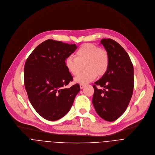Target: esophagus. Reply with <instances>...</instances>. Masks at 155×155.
<instances>
[{
    "instance_id": "34e87169",
    "label": "esophagus",
    "mask_w": 155,
    "mask_h": 155,
    "mask_svg": "<svg viewBox=\"0 0 155 155\" xmlns=\"http://www.w3.org/2000/svg\"><path fill=\"white\" fill-rule=\"evenodd\" d=\"M80 89H81V90H82L83 88L85 86V85H84V84H80Z\"/></svg>"
}]
</instances>
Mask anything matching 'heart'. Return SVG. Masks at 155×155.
Masks as SVG:
<instances>
[{
	"mask_svg": "<svg viewBox=\"0 0 155 155\" xmlns=\"http://www.w3.org/2000/svg\"><path fill=\"white\" fill-rule=\"evenodd\" d=\"M65 59L66 69L73 75H77L80 71V64H85L84 73L78 74L74 79L76 83L86 84L93 81L97 76L104 75L109 67L110 59L107 51L91 43L81 45L74 54Z\"/></svg>",
	"mask_w": 155,
	"mask_h": 155,
	"instance_id": "b5f03b06",
	"label": "heart"
}]
</instances>
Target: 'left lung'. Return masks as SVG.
I'll use <instances>...</instances> for the list:
<instances>
[{
	"mask_svg": "<svg viewBox=\"0 0 155 155\" xmlns=\"http://www.w3.org/2000/svg\"><path fill=\"white\" fill-rule=\"evenodd\" d=\"M107 51L110 63L107 72L94 83L93 104L104 120L114 121L121 117L130 101L134 89V68L124 49L116 41H101ZM96 85L102 87L99 90Z\"/></svg>",
	"mask_w": 155,
	"mask_h": 155,
	"instance_id": "1",
	"label": "left lung"
}]
</instances>
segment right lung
Wrapping results in <instances>:
<instances>
[{
	"mask_svg": "<svg viewBox=\"0 0 155 155\" xmlns=\"http://www.w3.org/2000/svg\"><path fill=\"white\" fill-rule=\"evenodd\" d=\"M77 48L48 39L38 45L28 58L25 65V86L29 100L43 118L56 121L70 110L80 90L75 84L67 86L73 77L65 66V59Z\"/></svg>",
	"mask_w": 155,
	"mask_h": 155,
	"instance_id": "obj_1",
	"label": "right lung"
}]
</instances>
